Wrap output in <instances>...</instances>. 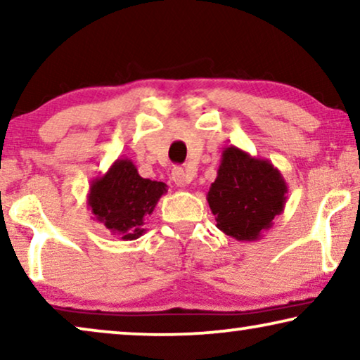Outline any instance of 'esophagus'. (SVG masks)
<instances>
[{
    "label": "esophagus",
    "instance_id": "obj_1",
    "mask_svg": "<svg viewBox=\"0 0 360 360\" xmlns=\"http://www.w3.org/2000/svg\"><path fill=\"white\" fill-rule=\"evenodd\" d=\"M172 180H174V184L176 186H185L190 181V176L181 167H175V169L172 170Z\"/></svg>",
    "mask_w": 360,
    "mask_h": 360
}]
</instances>
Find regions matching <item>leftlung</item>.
I'll list each match as a JSON object with an SVG mask.
<instances>
[{
    "label": "left lung",
    "instance_id": "8db88e82",
    "mask_svg": "<svg viewBox=\"0 0 360 360\" xmlns=\"http://www.w3.org/2000/svg\"><path fill=\"white\" fill-rule=\"evenodd\" d=\"M287 181L267 159L236 146L224 147L218 176L206 200L216 226L236 240H259L274 226L287 203Z\"/></svg>",
    "mask_w": 360,
    "mask_h": 360
}]
</instances>
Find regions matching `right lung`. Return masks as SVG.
<instances>
[{
  "mask_svg": "<svg viewBox=\"0 0 360 360\" xmlns=\"http://www.w3.org/2000/svg\"><path fill=\"white\" fill-rule=\"evenodd\" d=\"M165 193L164 181L142 179L132 160L117 159L105 175L91 181L86 203L93 219L111 234L134 240L146 233L144 219Z\"/></svg>",
  "mask_w": 360,
  "mask_h": 360,
  "instance_id": "obj_1",
  "label": "right lung"
}]
</instances>
